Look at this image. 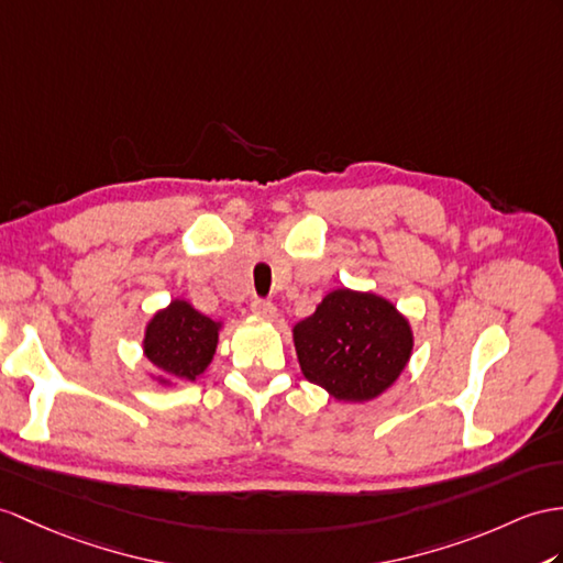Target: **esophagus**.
I'll list each match as a JSON object with an SVG mask.
<instances>
[{"mask_svg":"<svg viewBox=\"0 0 563 563\" xmlns=\"http://www.w3.org/2000/svg\"><path fill=\"white\" fill-rule=\"evenodd\" d=\"M251 310H253V314H257V318H265V320L277 318V308H274L269 300H253Z\"/></svg>","mask_w":563,"mask_h":563,"instance_id":"obj_1","label":"esophagus"}]
</instances>
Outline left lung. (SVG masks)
Segmentation results:
<instances>
[{
    "label": "left lung",
    "instance_id": "obj_1",
    "mask_svg": "<svg viewBox=\"0 0 563 563\" xmlns=\"http://www.w3.org/2000/svg\"><path fill=\"white\" fill-rule=\"evenodd\" d=\"M413 344V327L391 300L344 286L294 324L300 373L344 404L373 401L394 387Z\"/></svg>",
    "mask_w": 563,
    "mask_h": 563
}]
</instances>
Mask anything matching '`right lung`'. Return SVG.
Returning <instances> with one entry per match:
<instances>
[{
	"mask_svg": "<svg viewBox=\"0 0 563 563\" xmlns=\"http://www.w3.org/2000/svg\"><path fill=\"white\" fill-rule=\"evenodd\" d=\"M222 327L224 322H214L184 298L159 308L143 334V355L153 365L150 379L159 387L200 379L214 358Z\"/></svg>",
	"mask_w": 563,
	"mask_h": 563,
	"instance_id": "obj_1",
	"label": "right lung"
}]
</instances>
